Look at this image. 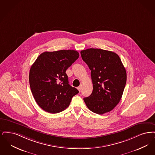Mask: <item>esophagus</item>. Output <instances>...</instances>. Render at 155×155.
<instances>
[{
  "instance_id": "34e87169",
  "label": "esophagus",
  "mask_w": 155,
  "mask_h": 155,
  "mask_svg": "<svg viewBox=\"0 0 155 155\" xmlns=\"http://www.w3.org/2000/svg\"><path fill=\"white\" fill-rule=\"evenodd\" d=\"M81 88H82V84H81V85L78 87V90H79V91H81Z\"/></svg>"
}]
</instances>
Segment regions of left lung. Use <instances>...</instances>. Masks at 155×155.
Segmentation results:
<instances>
[{
	"instance_id": "8db88e82",
	"label": "left lung",
	"mask_w": 155,
	"mask_h": 155,
	"mask_svg": "<svg viewBox=\"0 0 155 155\" xmlns=\"http://www.w3.org/2000/svg\"><path fill=\"white\" fill-rule=\"evenodd\" d=\"M81 56L91 70L93 89L83 100L87 108L97 114L112 110L121 100L127 74L119 55L100 48L81 50Z\"/></svg>"
}]
</instances>
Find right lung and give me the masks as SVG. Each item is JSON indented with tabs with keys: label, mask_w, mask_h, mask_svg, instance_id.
I'll use <instances>...</instances> for the list:
<instances>
[{
	"label": "right lung",
	"mask_w": 155,
	"mask_h": 155,
	"mask_svg": "<svg viewBox=\"0 0 155 155\" xmlns=\"http://www.w3.org/2000/svg\"><path fill=\"white\" fill-rule=\"evenodd\" d=\"M79 57L77 51L61 50L44 52L29 71L31 90L38 105L51 114L67 108L79 91L69 84L66 71Z\"/></svg>",
	"instance_id": "add662e5"
}]
</instances>
